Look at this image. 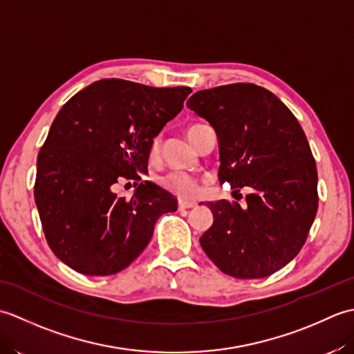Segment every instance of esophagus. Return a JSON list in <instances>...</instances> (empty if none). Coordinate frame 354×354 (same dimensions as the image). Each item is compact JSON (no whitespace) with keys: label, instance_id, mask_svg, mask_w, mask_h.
Here are the masks:
<instances>
[{"label":"esophagus","instance_id":"1","mask_svg":"<svg viewBox=\"0 0 354 354\" xmlns=\"http://www.w3.org/2000/svg\"><path fill=\"white\" fill-rule=\"evenodd\" d=\"M196 207V202H187V201H179V208H193Z\"/></svg>","mask_w":354,"mask_h":354}]
</instances>
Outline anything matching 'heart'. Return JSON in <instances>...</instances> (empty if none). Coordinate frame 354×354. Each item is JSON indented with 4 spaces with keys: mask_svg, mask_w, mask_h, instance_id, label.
<instances>
[{
    "mask_svg": "<svg viewBox=\"0 0 354 354\" xmlns=\"http://www.w3.org/2000/svg\"><path fill=\"white\" fill-rule=\"evenodd\" d=\"M201 124H193L187 129V135H190L196 127ZM158 150H160V138H155L152 142V153L155 155ZM160 184L164 187L165 190H169L170 193L176 194L178 198L181 199H192L194 198V194L198 192V179L189 175L185 171H171L169 175H165L160 179Z\"/></svg>",
    "mask_w": 354,
    "mask_h": 354,
    "instance_id": "heart-1",
    "label": "heart"
}]
</instances>
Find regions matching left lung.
<instances>
[{"label": "left lung", "instance_id": "8db88e82", "mask_svg": "<svg viewBox=\"0 0 354 354\" xmlns=\"http://www.w3.org/2000/svg\"><path fill=\"white\" fill-rule=\"evenodd\" d=\"M187 108L214 127L219 181L248 187L246 207L208 202L213 225L199 239L223 274L263 278L301 251L318 209V173L303 127L268 89L252 84L194 93Z\"/></svg>", "mask_w": 354, "mask_h": 354}]
</instances>
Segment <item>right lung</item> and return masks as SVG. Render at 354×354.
I'll use <instances>...</instances> for the list:
<instances>
[{
  "label": "right lung",
  "instance_id": "1",
  "mask_svg": "<svg viewBox=\"0 0 354 354\" xmlns=\"http://www.w3.org/2000/svg\"><path fill=\"white\" fill-rule=\"evenodd\" d=\"M190 93L103 79L59 111L37 155L35 202L45 239L66 266L85 275L120 272L145 251L158 217L178 208L150 181L131 201L112 189L147 171L153 138Z\"/></svg>",
  "mask_w": 354,
  "mask_h": 354
}]
</instances>
